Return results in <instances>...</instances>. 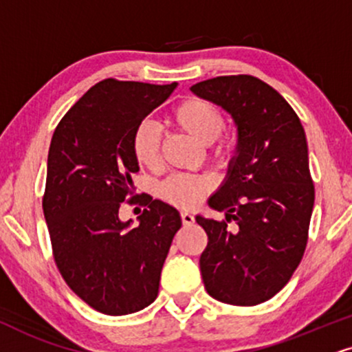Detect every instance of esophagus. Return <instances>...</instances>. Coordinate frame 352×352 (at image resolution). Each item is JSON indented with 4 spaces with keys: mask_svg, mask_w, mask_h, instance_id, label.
I'll return each mask as SVG.
<instances>
[{
    "mask_svg": "<svg viewBox=\"0 0 352 352\" xmlns=\"http://www.w3.org/2000/svg\"><path fill=\"white\" fill-rule=\"evenodd\" d=\"M181 220L184 225H192L194 223V215L189 212H181Z\"/></svg>",
    "mask_w": 352,
    "mask_h": 352,
    "instance_id": "34e87169",
    "label": "esophagus"
}]
</instances>
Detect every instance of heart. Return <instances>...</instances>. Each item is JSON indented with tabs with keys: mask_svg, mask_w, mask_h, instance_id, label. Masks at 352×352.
Instances as JSON below:
<instances>
[{
	"mask_svg": "<svg viewBox=\"0 0 352 352\" xmlns=\"http://www.w3.org/2000/svg\"><path fill=\"white\" fill-rule=\"evenodd\" d=\"M171 122L202 145H210L212 156L217 162H222L232 151L230 143L220 140L219 137L225 127L223 112L207 99L196 96L183 99L171 111ZM160 145H162V133L156 124L143 120L137 125L132 133V151L138 164L155 168L160 162ZM207 190H209V181L206 177L176 175L162 183L158 192L162 199L173 206L181 209H192L201 204Z\"/></svg>",
	"mask_w": 352,
	"mask_h": 352,
	"instance_id": "heart-1",
	"label": "heart"
}]
</instances>
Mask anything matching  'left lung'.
<instances>
[{
	"label": "left lung",
	"instance_id": "8db88e82",
	"mask_svg": "<svg viewBox=\"0 0 352 352\" xmlns=\"http://www.w3.org/2000/svg\"><path fill=\"white\" fill-rule=\"evenodd\" d=\"M190 91L223 107L238 129L236 156L209 199L225 220L196 217L209 236L199 259L204 285L223 303L258 305L287 284L305 253L315 202L305 130L290 104L256 76H217Z\"/></svg>",
	"mask_w": 352,
	"mask_h": 352
}]
</instances>
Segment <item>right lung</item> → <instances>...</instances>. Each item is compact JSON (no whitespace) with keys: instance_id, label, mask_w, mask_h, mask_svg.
Instances as JSON below:
<instances>
[{"instance_id":"add662e5","label":"right lung","mask_w":352,"mask_h":352,"mask_svg":"<svg viewBox=\"0 0 352 352\" xmlns=\"http://www.w3.org/2000/svg\"><path fill=\"white\" fill-rule=\"evenodd\" d=\"M176 88L99 81L56 125L42 209L60 274L91 309L129 315L158 296L169 246L181 228L175 207L133 196L138 163L132 133ZM146 205L137 228L120 223L122 202Z\"/></svg>"}]
</instances>
